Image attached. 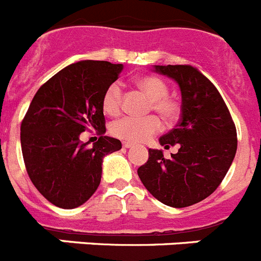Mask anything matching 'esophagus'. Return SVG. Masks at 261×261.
I'll use <instances>...</instances> for the list:
<instances>
[{"label": "esophagus", "mask_w": 261, "mask_h": 261, "mask_svg": "<svg viewBox=\"0 0 261 261\" xmlns=\"http://www.w3.org/2000/svg\"><path fill=\"white\" fill-rule=\"evenodd\" d=\"M133 144H130V142H123V147H125V149H129V147H132Z\"/></svg>", "instance_id": "1"}]
</instances>
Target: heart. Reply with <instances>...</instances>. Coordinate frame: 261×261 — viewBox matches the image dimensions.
I'll return each mask as SVG.
<instances>
[{
  "label": "heart",
  "mask_w": 261,
  "mask_h": 261,
  "mask_svg": "<svg viewBox=\"0 0 261 261\" xmlns=\"http://www.w3.org/2000/svg\"><path fill=\"white\" fill-rule=\"evenodd\" d=\"M136 84L151 100L150 108L167 121L176 119L180 112V105L168 95V85L154 75H144L137 78ZM123 105V87L119 82H114L106 89L102 106L106 114L116 115ZM162 125L158 117H132L124 116L111 124V133L117 138L128 142H144L161 130Z\"/></svg>",
  "instance_id": "1"
}]
</instances>
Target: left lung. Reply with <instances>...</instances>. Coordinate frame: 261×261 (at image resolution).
I'll list each match as a JSON object with an SVG mask.
<instances>
[{"mask_svg":"<svg viewBox=\"0 0 261 261\" xmlns=\"http://www.w3.org/2000/svg\"><path fill=\"white\" fill-rule=\"evenodd\" d=\"M153 70L180 89V121L159 138L165 149L179 145V150L166 159L162 150L149 149L137 174L158 201L186 208L206 199L223 180L237 153V129L218 90L197 69L154 65Z\"/></svg>","mask_w":261,"mask_h":261,"instance_id":"1","label":"left lung"}]
</instances>
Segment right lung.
Wrapping results in <instances>:
<instances>
[{
	"mask_svg": "<svg viewBox=\"0 0 261 261\" xmlns=\"http://www.w3.org/2000/svg\"><path fill=\"white\" fill-rule=\"evenodd\" d=\"M123 64L84 60L48 80L30 105L20 125V145L27 174L53 205L74 209L98 190L103 158L121 149L105 136L102 99L123 70ZM87 128L99 136L93 147L80 141Z\"/></svg>",
	"mask_w": 261,
	"mask_h": 261,
	"instance_id": "add662e5",
	"label": "right lung"
}]
</instances>
